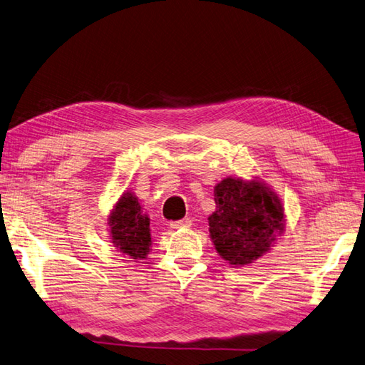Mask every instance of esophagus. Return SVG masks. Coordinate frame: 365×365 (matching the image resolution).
I'll return each instance as SVG.
<instances>
[{"mask_svg": "<svg viewBox=\"0 0 365 365\" xmlns=\"http://www.w3.org/2000/svg\"><path fill=\"white\" fill-rule=\"evenodd\" d=\"M190 225H192L190 218H182V220H178V222H172V223H170V228H172V230L190 228Z\"/></svg>", "mask_w": 365, "mask_h": 365, "instance_id": "1", "label": "esophagus"}]
</instances>
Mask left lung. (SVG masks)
I'll return each mask as SVG.
<instances>
[{"instance_id":"left-lung-1","label":"left lung","mask_w":365,"mask_h":365,"mask_svg":"<svg viewBox=\"0 0 365 365\" xmlns=\"http://www.w3.org/2000/svg\"><path fill=\"white\" fill-rule=\"evenodd\" d=\"M214 200L209 236L230 265L253 264L269 253L286 230L282 201L261 178H225L215 184Z\"/></svg>"}]
</instances>
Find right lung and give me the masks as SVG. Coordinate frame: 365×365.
<instances>
[{
    "label": "right lung",
    "mask_w": 365,
    "mask_h": 365,
    "mask_svg": "<svg viewBox=\"0 0 365 365\" xmlns=\"http://www.w3.org/2000/svg\"><path fill=\"white\" fill-rule=\"evenodd\" d=\"M109 237L117 251L131 259H145L151 250L150 218L139 198L125 190L108 215Z\"/></svg>",
    "instance_id": "1"
}]
</instances>
